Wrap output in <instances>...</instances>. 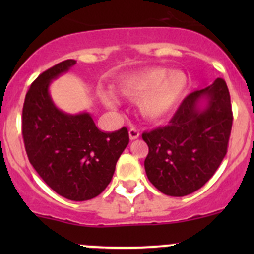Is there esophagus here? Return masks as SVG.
I'll return each mask as SVG.
<instances>
[{"label": "esophagus", "mask_w": 254, "mask_h": 254, "mask_svg": "<svg viewBox=\"0 0 254 254\" xmlns=\"http://www.w3.org/2000/svg\"><path fill=\"white\" fill-rule=\"evenodd\" d=\"M129 136H130V140H136V139H139V136H140V130L136 129V127H130V130H129Z\"/></svg>", "instance_id": "1"}]
</instances>
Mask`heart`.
Wrapping results in <instances>:
<instances>
[{"mask_svg": "<svg viewBox=\"0 0 254 254\" xmlns=\"http://www.w3.org/2000/svg\"><path fill=\"white\" fill-rule=\"evenodd\" d=\"M188 87V78L181 71H167L161 67L124 77L117 89L122 96L139 99V109L145 118L158 120L165 118L178 103ZM104 104L117 108L119 102L109 93L102 94Z\"/></svg>", "mask_w": 254, "mask_h": 254, "instance_id": "obj_1", "label": "heart"}]
</instances>
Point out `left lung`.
Returning <instances> with one entry per match:
<instances>
[{"label":"left lung","mask_w":254,"mask_h":254,"mask_svg":"<svg viewBox=\"0 0 254 254\" xmlns=\"http://www.w3.org/2000/svg\"><path fill=\"white\" fill-rule=\"evenodd\" d=\"M232 119L229 88L222 78L188 94L170 124L142 134L148 146V181L170 196L200 189L226 155Z\"/></svg>","instance_id":"1"}]
</instances>
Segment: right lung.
Returning <instances> with one entry per match:
<instances>
[{"instance_id": "right-lung-1", "label": "right lung", "mask_w": 254, "mask_h": 254, "mask_svg": "<svg viewBox=\"0 0 254 254\" xmlns=\"http://www.w3.org/2000/svg\"><path fill=\"white\" fill-rule=\"evenodd\" d=\"M75 64L63 61L33 82L23 106L22 134L29 162L43 181L59 195L83 201L107 188L129 134L127 127L103 132L89 113L67 114L55 106L49 86Z\"/></svg>"}]
</instances>
